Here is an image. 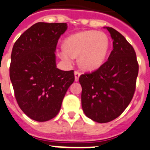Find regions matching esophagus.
Returning a JSON list of instances; mask_svg holds the SVG:
<instances>
[{
	"label": "esophagus",
	"instance_id": "obj_1",
	"mask_svg": "<svg viewBox=\"0 0 150 150\" xmlns=\"http://www.w3.org/2000/svg\"><path fill=\"white\" fill-rule=\"evenodd\" d=\"M81 75V72L79 71H75V81H78L79 79V77Z\"/></svg>",
	"mask_w": 150,
	"mask_h": 150
}]
</instances>
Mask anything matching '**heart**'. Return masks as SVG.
<instances>
[{"mask_svg":"<svg viewBox=\"0 0 150 150\" xmlns=\"http://www.w3.org/2000/svg\"><path fill=\"white\" fill-rule=\"evenodd\" d=\"M65 49L58 55L66 62L79 56L80 66L86 70L97 69L103 64L109 49L107 35L100 31L87 30L69 36L65 40Z\"/></svg>","mask_w":150,"mask_h":150,"instance_id":"obj_1","label":"heart"}]
</instances>
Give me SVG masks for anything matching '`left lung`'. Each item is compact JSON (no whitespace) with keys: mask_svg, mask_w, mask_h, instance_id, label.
I'll list each match as a JSON object with an SVG mask.
<instances>
[{"mask_svg":"<svg viewBox=\"0 0 150 150\" xmlns=\"http://www.w3.org/2000/svg\"><path fill=\"white\" fill-rule=\"evenodd\" d=\"M106 28L113 40L108 60L97 70L79 77L83 111L99 123L111 122L125 111L134 94L139 71L132 45L118 31Z\"/></svg>","mask_w":150,"mask_h":150,"instance_id":"1","label":"left lung"}]
</instances>
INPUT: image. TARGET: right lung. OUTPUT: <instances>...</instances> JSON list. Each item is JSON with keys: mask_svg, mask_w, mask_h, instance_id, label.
<instances>
[{"mask_svg": "<svg viewBox=\"0 0 150 150\" xmlns=\"http://www.w3.org/2000/svg\"><path fill=\"white\" fill-rule=\"evenodd\" d=\"M66 23H38L23 32L13 47L10 78L19 108L37 122L59 113L74 71L56 66L55 50Z\"/></svg>", "mask_w": 150, "mask_h": 150, "instance_id": "obj_1", "label": "right lung"}]
</instances>
